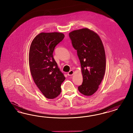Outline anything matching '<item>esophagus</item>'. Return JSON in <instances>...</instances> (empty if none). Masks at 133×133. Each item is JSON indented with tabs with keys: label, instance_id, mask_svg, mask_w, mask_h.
Masks as SVG:
<instances>
[{
	"label": "esophagus",
	"instance_id": "34e87169",
	"mask_svg": "<svg viewBox=\"0 0 133 133\" xmlns=\"http://www.w3.org/2000/svg\"><path fill=\"white\" fill-rule=\"evenodd\" d=\"M73 74H74V71H73V70H70L69 72H68L67 75H68V76H72Z\"/></svg>",
	"mask_w": 133,
	"mask_h": 133
}]
</instances>
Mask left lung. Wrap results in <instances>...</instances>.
Here are the masks:
<instances>
[{"mask_svg":"<svg viewBox=\"0 0 133 133\" xmlns=\"http://www.w3.org/2000/svg\"><path fill=\"white\" fill-rule=\"evenodd\" d=\"M69 35L81 66L83 80L78 90L85 96L93 95L99 88L106 69L105 52L101 40L88 28L73 31Z\"/></svg>","mask_w":133,"mask_h":133,"instance_id":"obj_1","label":"left lung"}]
</instances>
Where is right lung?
Segmentation results:
<instances>
[{
    "label": "right lung",
    "mask_w": 133,
    "mask_h": 133,
    "mask_svg": "<svg viewBox=\"0 0 133 133\" xmlns=\"http://www.w3.org/2000/svg\"><path fill=\"white\" fill-rule=\"evenodd\" d=\"M64 37L61 33H41L30 45L29 63L31 74L38 88L48 99H54L60 94L61 84L65 79L53 56L55 47Z\"/></svg>",
    "instance_id": "obj_1"
}]
</instances>
